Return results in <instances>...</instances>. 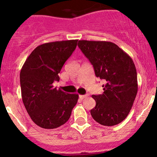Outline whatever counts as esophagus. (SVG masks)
Listing matches in <instances>:
<instances>
[{
	"instance_id": "obj_1",
	"label": "esophagus",
	"mask_w": 157,
	"mask_h": 157,
	"mask_svg": "<svg viewBox=\"0 0 157 157\" xmlns=\"http://www.w3.org/2000/svg\"><path fill=\"white\" fill-rule=\"evenodd\" d=\"M87 96H88L87 95H79V98L81 99V100H83V99L86 98Z\"/></svg>"
}]
</instances>
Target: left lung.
I'll list each match as a JSON object with an SVG mask.
<instances>
[{
  "mask_svg": "<svg viewBox=\"0 0 157 157\" xmlns=\"http://www.w3.org/2000/svg\"><path fill=\"white\" fill-rule=\"evenodd\" d=\"M78 46L93 64L96 77L106 82L103 94L92 96L96 101L92 117L102 125H116L128 115L137 94L134 62L112 42L79 40Z\"/></svg>",
  "mask_w": 157,
  "mask_h": 157,
  "instance_id": "left-lung-1",
  "label": "left lung"
}]
</instances>
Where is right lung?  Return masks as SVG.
I'll return each mask as SVG.
<instances>
[{"mask_svg":"<svg viewBox=\"0 0 157 157\" xmlns=\"http://www.w3.org/2000/svg\"><path fill=\"white\" fill-rule=\"evenodd\" d=\"M78 40H62L38 46L27 57L20 72L22 102L33 121L54 129L68 121L78 95L66 93L53 86L72 54Z\"/></svg>","mask_w":157,"mask_h":157,"instance_id":"right-lung-1","label":"right lung"}]
</instances>
